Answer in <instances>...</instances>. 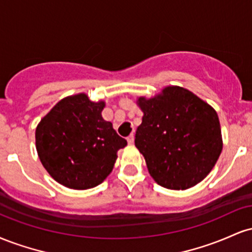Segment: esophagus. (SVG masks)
I'll list each match as a JSON object with an SVG mask.
<instances>
[{
  "instance_id": "esophagus-1",
  "label": "esophagus",
  "mask_w": 252,
  "mask_h": 252,
  "mask_svg": "<svg viewBox=\"0 0 252 252\" xmlns=\"http://www.w3.org/2000/svg\"><path fill=\"white\" fill-rule=\"evenodd\" d=\"M134 140H135V137H134V135H129L128 136V137H126V141H128V143L129 144H132V143H134Z\"/></svg>"
}]
</instances>
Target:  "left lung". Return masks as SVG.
<instances>
[{
	"mask_svg": "<svg viewBox=\"0 0 252 252\" xmlns=\"http://www.w3.org/2000/svg\"><path fill=\"white\" fill-rule=\"evenodd\" d=\"M137 105L143 117L135 146L152 178L169 189H187L204 180L222 149L216 110L180 86H167L149 99L140 97Z\"/></svg>",
	"mask_w": 252,
	"mask_h": 252,
	"instance_id": "1",
	"label": "left lung"
}]
</instances>
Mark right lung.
Masks as SVG:
<instances>
[{
    "mask_svg": "<svg viewBox=\"0 0 252 252\" xmlns=\"http://www.w3.org/2000/svg\"><path fill=\"white\" fill-rule=\"evenodd\" d=\"M103 100L78 94L58 102L35 130L36 152L57 182L72 189H88L105 180L126 141L103 120Z\"/></svg>",
    "mask_w": 252,
    "mask_h": 252,
    "instance_id": "1",
    "label": "right lung"
}]
</instances>
